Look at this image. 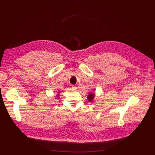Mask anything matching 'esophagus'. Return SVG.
Wrapping results in <instances>:
<instances>
[{
    "mask_svg": "<svg viewBox=\"0 0 155 155\" xmlns=\"http://www.w3.org/2000/svg\"><path fill=\"white\" fill-rule=\"evenodd\" d=\"M77 89H78V87H77V86H72V91H77Z\"/></svg>",
    "mask_w": 155,
    "mask_h": 155,
    "instance_id": "esophagus-1",
    "label": "esophagus"
}]
</instances>
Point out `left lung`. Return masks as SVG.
<instances>
[{
    "mask_svg": "<svg viewBox=\"0 0 155 155\" xmlns=\"http://www.w3.org/2000/svg\"><path fill=\"white\" fill-rule=\"evenodd\" d=\"M95 96H96V95H95V93H93V92H92V93H90L89 94L87 95V98L88 101H89V102H92V101L94 100Z\"/></svg>",
    "mask_w": 155,
    "mask_h": 155,
    "instance_id": "8db88e82",
    "label": "left lung"
}]
</instances>
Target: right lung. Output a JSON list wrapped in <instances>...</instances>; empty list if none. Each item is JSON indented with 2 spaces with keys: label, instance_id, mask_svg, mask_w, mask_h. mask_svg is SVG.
I'll use <instances>...</instances> for the list:
<instances>
[{
  "label": "right lung",
  "instance_id": "obj_1",
  "mask_svg": "<svg viewBox=\"0 0 155 155\" xmlns=\"http://www.w3.org/2000/svg\"><path fill=\"white\" fill-rule=\"evenodd\" d=\"M59 96H60V95H59V93H58V94H56V97H57L58 98H59Z\"/></svg>",
  "mask_w": 155,
  "mask_h": 155
}]
</instances>
